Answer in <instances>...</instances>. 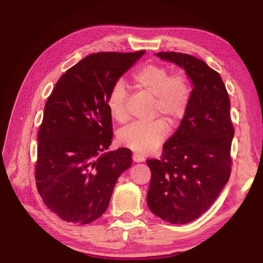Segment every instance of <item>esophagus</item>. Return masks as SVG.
<instances>
[{"mask_svg": "<svg viewBox=\"0 0 263 263\" xmlns=\"http://www.w3.org/2000/svg\"><path fill=\"white\" fill-rule=\"evenodd\" d=\"M133 160H134L135 162H141V161H145V157H144V156H141V155H139V154H137V153H134V155H133Z\"/></svg>", "mask_w": 263, "mask_h": 263, "instance_id": "34e87169", "label": "esophagus"}]
</instances>
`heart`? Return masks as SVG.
Listing matches in <instances>:
<instances>
[{"instance_id":"heart-1","label":"heart","mask_w":263,"mask_h":263,"mask_svg":"<svg viewBox=\"0 0 263 263\" xmlns=\"http://www.w3.org/2000/svg\"><path fill=\"white\" fill-rule=\"evenodd\" d=\"M138 92L151 98L150 117H157L147 124H132L118 134V140L140 155L153 153L166 137L168 125H177L185 116L192 99L187 77L183 72L171 73L160 63H146L132 76ZM108 113L117 123L128 119L127 89L123 80H117L107 94Z\"/></svg>"}]
</instances>
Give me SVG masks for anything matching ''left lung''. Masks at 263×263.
Returning <instances> with one entry per match:
<instances>
[{
  "label": "left lung",
  "mask_w": 263,
  "mask_h": 263,
  "mask_svg": "<svg viewBox=\"0 0 263 263\" xmlns=\"http://www.w3.org/2000/svg\"><path fill=\"white\" fill-rule=\"evenodd\" d=\"M157 55L184 69L194 87L187 112L163 145L161 158L147 160V204L165 221L187 224L211 208L232 173L230 100L219 73L203 60L174 51Z\"/></svg>",
  "instance_id": "8db88e82"
}]
</instances>
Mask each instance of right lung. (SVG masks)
<instances>
[{
  "mask_svg": "<svg viewBox=\"0 0 263 263\" xmlns=\"http://www.w3.org/2000/svg\"><path fill=\"white\" fill-rule=\"evenodd\" d=\"M145 50L91 53L68 69L46 102L38 130L36 186L45 205L73 224L106 211L116 181L132 165V151L104 153L113 139L107 94Z\"/></svg>",
  "mask_w": 263,
  "mask_h": 263,
  "instance_id": "obj_1",
  "label": "right lung"
}]
</instances>
